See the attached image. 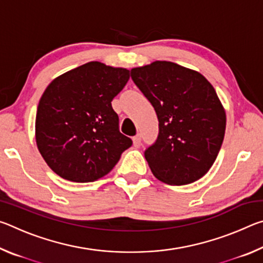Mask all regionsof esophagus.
Masks as SVG:
<instances>
[{
    "mask_svg": "<svg viewBox=\"0 0 263 263\" xmlns=\"http://www.w3.org/2000/svg\"><path fill=\"white\" fill-rule=\"evenodd\" d=\"M133 145H135V147H140L141 145V137L140 135H137L136 137H133Z\"/></svg>",
    "mask_w": 263,
    "mask_h": 263,
    "instance_id": "obj_1",
    "label": "esophagus"
}]
</instances>
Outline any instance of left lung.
<instances>
[{
  "label": "left lung",
  "mask_w": 263,
  "mask_h": 263,
  "mask_svg": "<svg viewBox=\"0 0 263 263\" xmlns=\"http://www.w3.org/2000/svg\"><path fill=\"white\" fill-rule=\"evenodd\" d=\"M131 79L159 119V135L145 159L154 176L189 184L209 172L224 140L226 115L211 83L171 61L131 69Z\"/></svg>",
  "instance_id": "left-lung-1"
}]
</instances>
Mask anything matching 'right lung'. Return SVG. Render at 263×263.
<instances>
[{
    "label": "right lung",
    "mask_w": 263,
    "mask_h": 263,
    "mask_svg": "<svg viewBox=\"0 0 263 263\" xmlns=\"http://www.w3.org/2000/svg\"><path fill=\"white\" fill-rule=\"evenodd\" d=\"M128 79L125 68L91 61L48 84L35 116V141L55 174L82 183L96 181L132 145L119 131L111 105Z\"/></svg>",
    "instance_id": "1"
}]
</instances>
